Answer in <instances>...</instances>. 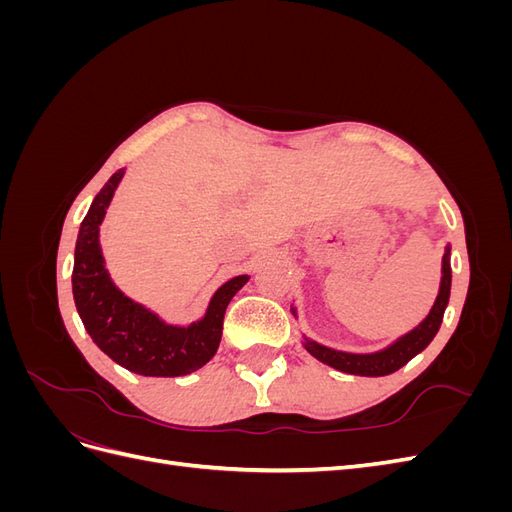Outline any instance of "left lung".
Segmentation results:
<instances>
[{
    "label": "left lung",
    "instance_id": "8db88e82",
    "mask_svg": "<svg viewBox=\"0 0 512 512\" xmlns=\"http://www.w3.org/2000/svg\"><path fill=\"white\" fill-rule=\"evenodd\" d=\"M451 247H446V254L442 258V282H440V292L438 299L433 303L429 316L418 324L416 329L406 333L404 337H399L395 344L389 348H384L380 352H371V354H352V352H339L327 346H320L312 339H305V348L307 352L316 356L318 361L324 365H331L344 374H354V376H389L399 367H404L412 356H416L421 350L429 346V342L436 337L444 309L448 305V297H451Z\"/></svg>",
    "mask_w": 512,
    "mask_h": 512
}]
</instances>
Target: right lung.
<instances>
[{
	"mask_svg": "<svg viewBox=\"0 0 512 512\" xmlns=\"http://www.w3.org/2000/svg\"><path fill=\"white\" fill-rule=\"evenodd\" d=\"M123 177V168L104 183L81 222L74 250L72 292L89 337L115 363L138 376L175 378L192 374L218 352L230 299L250 280L237 275L218 288L203 320L173 327L141 303L128 299L111 280L100 250V224Z\"/></svg>",
	"mask_w": 512,
	"mask_h": 512,
	"instance_id": "obj_1",
	"label": "right lung"
}]
</instances>
